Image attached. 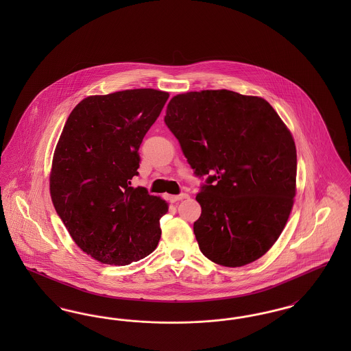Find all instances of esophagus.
<instances>
[{
  "instance_id": "1",
  "label": "esophagus",
  "mask_w": 351,
  "mask_h": 351,
  "mask_svg": "<svg viewBox=\"0 0 351 351\" xmlns=\"http://www.w3.org/2000/svg\"><path fill=\"white\" fill-rule=\"evenodd\" d=\"M189 195L188 193H180L178 196H169V201L171 202H176V201L184 200V199H188Z\"/></svg>"
}]
</instances>
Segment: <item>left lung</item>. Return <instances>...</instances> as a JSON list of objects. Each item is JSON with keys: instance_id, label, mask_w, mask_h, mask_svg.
Wrapping results in <instances>:
<instances>
[{"instance_id": "left-lung-1", "label": "left lung", "mask_w": 351, "mask_h": 351, "mask_svg": "<svg viewBox=\"0 0 351 351\" xmlns=\"http://www.w3.org/2000/svg\"><path fill=\"white\" fill-rule=\"evenodd\" d=\"M165 122L199 178L201 252L225 267L259 259L283 232L296 195L292 134L267 101L233 90L172 97Z\"/></svg>"}]
</instances>
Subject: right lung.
<instances>
[{
  "label": "right lung",
  "instance_id": "1",
  "mask_svg": "<svg viewBox=\"0 0 351 351\" xmlns=\"http://www.w3.org/2000/svg\"><path fill=\"white\" fill-rule=\"evenodd\" d=\"M169 95L129 89L89 96L71 112L53 152L52 204L75 243L101 263L143 259L160 239L167 202L132 186L139 146Z\"/></svg>",
  "mask_w": 351,
  "mask_h": 351
}]
</instances>
